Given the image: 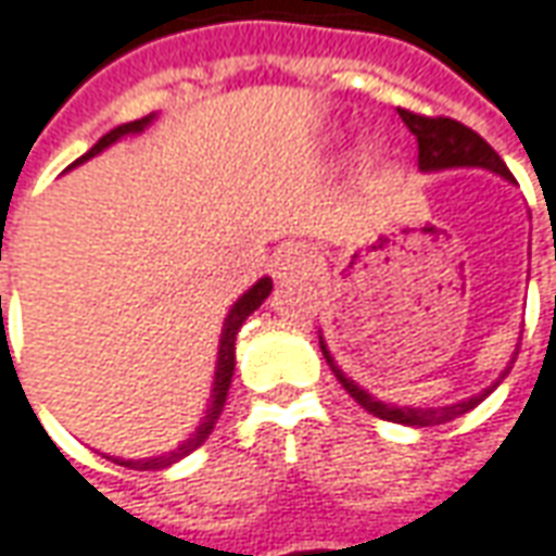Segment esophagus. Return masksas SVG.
Segmentation results:
<instances>
[{"mask_svg":"<svg viewBox=\"0 0 556 556\" xmlns=\"http://www.w3.org/2000/svg\"><path fill=\"white\" fill-rule=\"evenodd\" d=\"M274 277L282 279V282H292V279H307L313 270H316V258L307 247L301 243H289L282 247L274 255V264H270Z\"/></svg>","mask_w":556,"mask_h":556,"instance_id":"34e87169","label":"esophagus"}]
</instances>
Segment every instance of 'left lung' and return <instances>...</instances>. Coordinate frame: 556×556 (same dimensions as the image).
<instances>
[{
    "mask_svg": "<svg viewBox=\"0 0 556 556\" xmlns=\"http://www.w3.org/2000/svg\"><path fill=\"white\" fill-rule=\"evenodd\" d=\"M399 115L407 124V130L417 136V149H420V169H447V167H484L493 169V173H500L505 179H511V173L505 167V161H502L496 151L486 146V139L475 134L471 127L466 124H459V121L453 118H441V115H417V112H410V109H399ZM319 346H323V356L331 365V371L334 377L341 380V387L356 399L358 405L365 407L368 414L374 417H380V420L389 422H405V426H441V422H451L456 417H463L468 414L475 405H481L486 395L493 392V387L484 389L481 395H475V399H468V402H456V405L447 407H392L383 405V402H374L371 395L365 392V389H358L346 374L334 365V358L326 350V343L319 338ZM517 353L508 362V368L502 371V377L511 371V365H515ZM500 377V380H502ZM496 380V383H500Z\"/></svg>",
    "mask_w": 556,
    "mask_h": 556,
    "instance_id": "8db88e82",
    "label": "left lung"
}]
</instances>
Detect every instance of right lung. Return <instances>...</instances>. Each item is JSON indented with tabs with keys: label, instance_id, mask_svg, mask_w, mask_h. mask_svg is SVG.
I'll return each mask as SVG.
<instances>
[{
	"label": "right lung",
	"instance_id": "obj_1",
	"mask_svg": "<svg viewBox=\"0 0 556 556\" xmlns=\"http://www.w3.org/2000/svg\"><path fill=\"white\" fill-rule=\"evenodd\" d=\"M151 118H142V121H130V124H121V127H115L112 134H105L93 149L85 154V157H78L75 164H81V161H88V157H93V154H100V151L105 149V146H112L115 139H121L124 134H136V130H142L146 124H149ZM270 289H274V282L264 277L258 279L252 289H249L233 307H230L228 319H225V328H222V343H218V365H215V387H213V399H210V410H206V417H203V422H200V429L194 432V435L188 438L185 444H179L176 451L167 453V456H154V459H118L121 466L127 468H167L173 466V463H179L182 456H188L191 451H198L200 444L210 438V432H213V426L218 422V414H222V407H225V402H228V389H230V377H233V341H237V331L243 328V323H247L249 316L255 313V309L262 307V301L270 294Z\"/></svg>",
	"mask_w": 556,
	"mask_h": 556
}]
</instances>
